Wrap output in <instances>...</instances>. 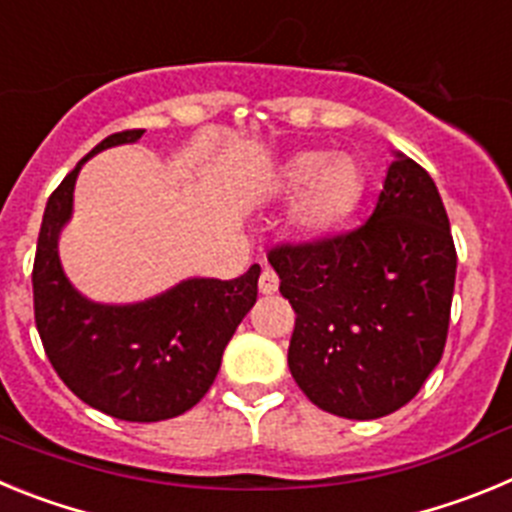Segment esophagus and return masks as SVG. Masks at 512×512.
<instances>
[{
    "label": "esophagus",
    "instance_id": "1",
    "mask_svg": "<svg viewBox=\"0 0 512 512\" xmlns=\"http://www.w3.org/2000/svg\"><path fill=\"white\" fill-rule=\"evenodd\" d=\"M277 289H279V277L274 274V269L264 266V271H261V277H259V292L261 295H274Z\"/></svg>",
    "mask_w": 512,
    "mask_h": 512
}]
</instances>
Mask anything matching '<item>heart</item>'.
<instances>
[{"mask_svg": "<svg viewBox=\"0 0 512 512\" xmlns=\"http://www.w3.org/2000/svg\"><path fill=\"white\" fill-rule=\"evenodd\" d=\"M364 184V169L354 156L328 151L295 153L277 176V192L284 200H297L295 225L307 238L341 228L359 207Z\"/></svg>", "mask_w": 512, "mask_h": 512, "instance_id": "heart-1", "label": "heart"}]
</instances>
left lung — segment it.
<instances>
[{"label": "left lung", "mask_w": 512, "mask_h": 512, "mask_svg": "<svg viewBox=\"0 0 512 512\" xmlns=\"http://www.w3.org/2000/svg\"><path fill=\"white\" fill-rule=\"evenodd\" d=\"M297 312L289 372L320 410L374 420L408 405L441 361L456 248L436 184L397 153L364 225L269 253Z\"/></svg>", "instance_id": "8db88e82"}]
</instances>
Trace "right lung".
<instances>
[{"label": "right lung", "instance_id": "1", "mask_svg": "<svg viewBox=\"0 0 512 512\" xmlns=\"http://www.w3.org/2000/svg\"><path fill=\"white\" fill-rule=\"evenodd\" d=\"M140 135L122 130L104 138L48 197L33 305L45 356L79 400L112 418L156 423L187 413L210 390L225 346L256 302L261 266L230 282L187 279L138 305H99L71 287L58 259V233L71 217L81 164Z\"/></svg>", "mask_w": 512, "mask_h": 512}]
</instances>
